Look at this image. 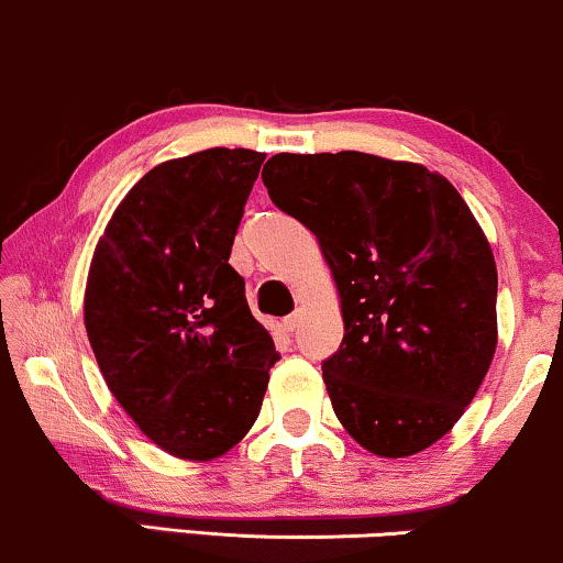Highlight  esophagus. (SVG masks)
I'll return each instance as SVG.
<instances>
[{
	"instance_id": "obj_1",
	"label": "esophagus",
	"mask_w": 563,
	"mask_h": 563,
	"mask_svg": "<svg viewBox=\"0 0 563 563\" xmlns=\"http://www.w3.org/2000/svg\"><path fill=\"white\" fill-rule=\"evenodd\" d=\"M299 322H301V311H294V314H288V317H286V320H283V322H280L283 333L294 335V333H296V328H299Z\"/></svg>"
}]
</instances>
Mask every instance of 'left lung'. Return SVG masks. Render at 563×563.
Here are the masks:
<instances>
[{
    "instance_id": "left-lung-1",
    "label": "left lung",
    "mask_w": 563,
    "mask_h": 563,
    "mask_svg": "<svg viewBox=\"0 0 563 563\" xmlns=\"http://www.w3.org/2000/svg\"><path fill=\"white\" fill-rule=\"evenodd\" d=\"M262 180L338 283L346 333L322 362L335 417L377 456L424 451L498 343L496 260L470 207L443 175L362 152L275 154Z\"/></svg>"
}]
</instances>
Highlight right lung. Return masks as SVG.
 Instances as JSON below:
<instances>
[{
    "label": "right lung",
    "mask_w": 563,
    "mask_h": 563,
    "mask_svg": "<svg viewBox=\"0 0 563 563\" xmlns=\"http://www.w3.org/2000/svg\"><path fill=\"white\" fill-rule=\"evenodd\" d=\"M262 162L252 148L162 162L114 209L88 269L84 317L101 375L178 459L233 449L280 358L228 264Z\"/></svg>",
    "instance_id": "obj_1"
}]
</instances>
